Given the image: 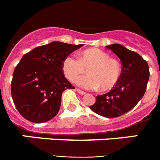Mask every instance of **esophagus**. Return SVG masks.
<instances>
[{"label": "esophagus", "instance_id": "34e87169", "mask_svg": "<svg viewBox=\"0 0 160 160\" xmlns=\"http://www.w3.org/2000/svg\"><path fill=\"white\" fill-rule=\"evenodd\" d=\"M77 91L80 94H86V92H85V91H83V90H79V89H77Z\"/></svg>", "mask_w": 160, "mask_h": 160}]
</instances>
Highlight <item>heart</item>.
Returning a JSON list of instances; mask_svg holds the SVG:
<instances>
[{
	"label": "heart",
	"mask_w": 160,
	"mask_h": 160,
	"mask_svg": "<svg viewBox=\"0 0 160 160\" xmlns=\"http://www.w3.org/2000/svg\"><path fill=\"white\" fill-rule=\"evenodd\" d=\"M88 69V75L75 77ZM64 74L69 80L87 90H111L119 81L121 67L116 59L111 58L108 53L98 49H87L78 57L70 54L62 62Z\"/></svg>",
	"instance_id": "1"
}]
</instances>
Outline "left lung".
<instances>
[{"instance_id":"obj_1","label":"left lung","mask_w":160,"mask_h":160,"mask_svg":"<svg viewBox=\"0 0 160 160\" xmlns=\"http://www.w3.org/2000/svg\"><path fill=\"white\" fill-rule=\"evenodd\" d=\"M107 48L121 60V77L108 93L98 95L90 108L106 118H116L131 111L142 99L149 80V66L138 53L122 45L113 44Z\"/></svg>"}]
</instances>
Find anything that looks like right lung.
Instances as JSON below:
<instances>
[{
  "label": "right lung",
  "mask_w": 160,
  "mask_h": 160,
  "mask_svg": "<svg viewBox=\"0 0 160 160\" xmlns=\"http://www.w3.org/2000/svg\"><path fill=\"white\" fill-rule=\"evenodd\" d=\"M82 46L53 42L24 55L11 82L14 105L22 117L41 123L57 115L62 92L74 89L63 74V60Z\"/></svg>",
  "instance_id": "add662e5"
}]
</instances>
